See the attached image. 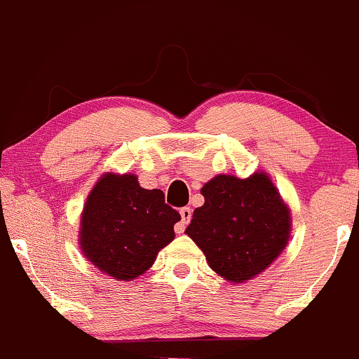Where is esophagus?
<instances>
[{"mask_svg":"<svg viewBox=\"0 0 359 359\" xmlns=\"http://www.w3.org/2000/svg\"><path fill=\"white\" fill-rule=\"evenodd\" d=\"M179 213H180V224L177 225L175 230H177V233H182L184 229H186V225L189 224V220L192 217V210L189 208V206H184V208L179 210Z\"/></svg>","mask_w":359,"mask_h":359,"instance_id":"esophagus-1","label":"esophagus"}]
</instances>
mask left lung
Listing matches in <instances>:
<instances>
[{"label":"left lung","instance_id":"obj_1","mask_svg":"<svg viewBox=\"0 0 359 359\" xmlns=\"http://www.w3.org/2000/svg\"><path fill=\"white\" fill-rule=\"evenodd\" d=\"M201 194L205 205L194 210L186 233L211 270L243 282L271 265L289 241L290 215L269 175H217Z\"/></svg>","mask_w":359,"mask_h":359}]
</instances>
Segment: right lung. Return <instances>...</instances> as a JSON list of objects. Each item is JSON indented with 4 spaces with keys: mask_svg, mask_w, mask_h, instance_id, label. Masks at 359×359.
Here are the masks:
<instances>
[{
    "mask_svg": "<svg viewBox=\"0 0 359 359\" xmlns=\"http://www.w3.org/2000/svg\"><path fill=\"white\" fill-rule=\"evenodd\" d=\"M179 211L160 189H142L135 175L107 173L90 191L81 222V248L93 265L134 280L172 243Z\"/></svg>",
    "mask_w": 359,
    "mask_h": 359,
    "instance_id": "right-lung-1",
    "label": "right lung"
}]
</instances>
